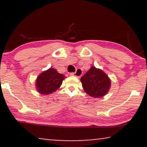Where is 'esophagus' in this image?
I'll use <instances>...</instances> for the list:
<instances>
[{"mask_svg": "<svg viewBox=\"0 0 147 147\" xmlns=\"http://www.w3.org/2000/svg\"><path fill=\"white\" fill-rule=\"evenodd\" d=\"M82 70L80 69H77V71H76L75 73H74V72H72V73H70V75L72 76H76V77L80 78V76H82Z\"/></svg>", "mask_w": 147, "mask_h": 147, "instance_id": "1", "label": "esophagus"}]
</instances>
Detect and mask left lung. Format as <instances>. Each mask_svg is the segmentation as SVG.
I'll return each mask as SVG.
<instances>
[{
	"mask_svg": "<svg viewBox=\"0 0 147 147\" xmlns=\"http://www.w3.org/2000/svg\"><path fill=\"white\" fill-rule=\"evenodd\" d=\"M80 80L86 93L96 98L105 96L111 85L109 77L102 69L94 66H92Z\"/></svg>",
	"mask_w": 147,
	"mask_h": 147,
	"instance_id": "8db88e82",
	"label": "left lung"
}]
</instances>
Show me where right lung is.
<instances>
[{
  "label": "right lung",
  "mask_w": 147,
  "mask_h": 147,
  "mask_svg": "<svg viewBox=\"0 0 147 147\" xmlns=\"http://www.w3.org/2000/svg\"><path fill=\"white\" fill-rule=\"evenodd\" d=\"M65 78L63 74L51 67L38 76L36 80V88L39 93L48 95L55 92L61 86Z\"/></svg>",
  "instance_id": "add662e5"
}]
</instances>
